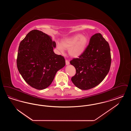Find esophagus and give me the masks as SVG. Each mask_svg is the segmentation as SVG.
I'll return each mask as SVG.
<instances>
[{
	"mask_svg": "<svg viewBox=\"0 0 131 131\" xmlns=\"http://www.w3.org/2000/svg\"><path fill=\"white\" fill-rule=\"evenodd\" d=\"M65 62H66V65H68L70 64V62H69V61L68 60H66Z\"/></svg>",
	"mask_w": 131,
	"mask_h": 131,
	"instance_id": "1",
	"label": "esophagus"
}]
</instances>
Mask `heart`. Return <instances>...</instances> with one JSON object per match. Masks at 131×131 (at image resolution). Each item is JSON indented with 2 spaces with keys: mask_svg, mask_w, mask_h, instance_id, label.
I'll return each instance as SVG.
<instances>
[{
  "mask_svg": "<svg viewBox=\"0 0 131 131\" xmlns=\"http://www.w3.org/2000/svg\"><path fill=\"white\" fill-rule=\"evenodd\" d=\"M88 43V38L86 36L78 34L63 39L61 43H57L56 47L58 50L62 53L65 49H68L69 54L70 56L78 57L83 53Z\"/></svg>",
  "mask_w": 131,
  "mask_h": 131,
  "instance_id": "heart-1",
  "label": "heart"
}]
</instances>
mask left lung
<instances>
[{
  "label": "left lung",
  "instance_id": "obj_1",
  "mask_svg": "<svg viewBox=\"0 0 131 131\" xmlns=\"http://www.w3.org/2000/svg\"><path fill=\"white\" fill-rule=\"evenodd\" d=\"M70 64L76 74L71 80L76 87L88 90L96 86L108 74L111 64L109 44L100 33L93 35L83 53L74 58Z\"/></svg>",
  "mask_w": 131,
  "mask_h": 131
}]
</instances>
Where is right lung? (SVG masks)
I'll return each instance as SVG.
<instances>
[{
  "instance_id": "add662e5",
  "label": "right lung",
  "mask_w": 131,
  "mask_h": 131,
  "mask_svg": "<svg viewBox=\"0 0 131 131\" xmlns=\"http://www.w3.org/2000/svg\"><path fill=\"white\" fill-rule=\"evenodd\" d=\"M56 43L38 30L30 31L20 42L17 64L19 74L31 87L38 90L49 87L57 72L65 65L63 56L56 54Z\"/></svg>"
}]
</instances>
